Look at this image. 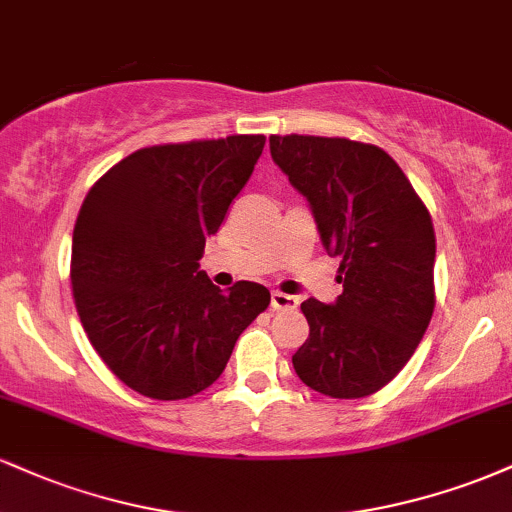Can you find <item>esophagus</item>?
<instances>
[{"instance_id":"34e87169","label":"esophagus","mask_w":512,"mask_h":512,"mask_svg":"<svg viewBox=\"0 0 512 512\" xmlns=\"http://www.w3.org/2000/svg\"><path fill=\"white\" fill-rule=\"evenodd\" d=\"M272 308L274 310H296L298 308V298L289 296V293L272 291Z\"/></svg>"}]
</instances>
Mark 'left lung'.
<instances>
[{"label": "left lung", "mask_w": 512, "mask_h": 512, "mask_svg": "<svg viewBox=\"0 0 512 512\" xmlns=\"http://www.w3.org/2000/svg\"><path fill=\"white\" fill-rule=\"evenodd\" d=\"M269 149L310 202L325 250L342 260V296L301 303L310 334L293 368L320 395H373L407 366L436 308L431 214L378 146L272 134Z\"/></svg>", "instance_id": "left-lung-1"}]
</instances>
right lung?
I'll return each mask as SVG.
<instances>
[{"mask_svg": "<svg viewBox=\"0 0 512 512\" xmlns=\"http://www.w3.org/2000/svg\"><path fill=\"white\" fill-rule=\"evenodd\" d=\"M262 149V134L149 146L88 190L72 238L76 313L105 366L139 395L207 390L267 310L262 284L221 291L199 269Z\"/></svg>", "mask_w": 512, "mask_h": 512, "instance_id": "right-lung-1", "label": "right lung"}]
</instances>
